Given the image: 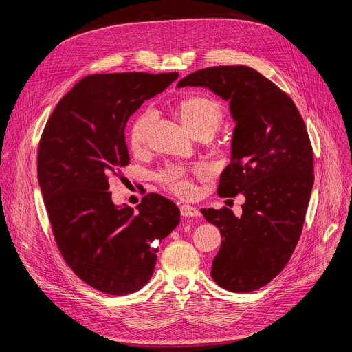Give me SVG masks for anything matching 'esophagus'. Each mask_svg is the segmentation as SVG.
I'll list each match as a JSON object with an SVG mask.
<instances>
[{
  "instance_id": "esophagus-1",
  "label": "esophagus",
  "mask_w": 352,
  "mask_h": 352,
  "mask_svg": "<svg viewBox=\"0 0 352 352\" xmlns=\"http://www.w3.org/2000/svg\"><path fill=\"white\" fill-rule=\"evenodd\" d=\"M179 210H181L182 217H197L199 216V210L190 205H182L179 208Z\"/></svg>"
}]
</instances>
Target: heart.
Listing matches in <instances>:
<instances>
[{"label":"heart","instance_id":"b5f03b06","mask_svg":"<svg viewBox=\"0 0 352 352\" xmlns=\"http://www.w3.org/2000/svg\"><path fill=\"white\" fill-rule=\"evenodd\" d=\"M182 124L193 133L200 132L213 133L223 120L221 106L212 97L204 94H193L182 98L175 107ZM156 120V113L152 109L142 111L132 122L129 131V143L132 148H139L146 142V138ZM197 174L206 173V168H197ZM159 181L170 192L179 196H190L195 192L190 174L181 166H167L159 173Z\"/></svg>","mask_w":352,"mask_h":352}]
</instances>
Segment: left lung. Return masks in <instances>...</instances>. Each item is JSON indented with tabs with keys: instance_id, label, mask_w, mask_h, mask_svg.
<instances>
[{
	"instance_id": "8db88e82",
	"label": "left lung",
	"mask_w": 352,
	"mask_h": 352,
	"mask_svg": "<svg viewBox=\"0 0 352 352\" xmlns=\"http://www.w3.org/2000/svg\"><path fill=\"white\" fill-rule=\"evenodd\" d=\"M177 86L208 87L230 103L231 163L217 193H242V214L227 208L200 213L223 238L213 280L232 292L259 289L285 267L302 232L315 179L305 122L287 93L245 65L199 69Z\"/></svg>"
}]
</instances>
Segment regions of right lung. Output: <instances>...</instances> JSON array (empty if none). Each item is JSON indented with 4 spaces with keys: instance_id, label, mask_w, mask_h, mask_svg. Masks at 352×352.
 Segmentation results:
<instances>
[{
    "instance_id": "1",
    "label": "right lung",
    "mask_w": 352,
    "mask_h": 352,
    "mask_svg": "<svg viewBox=\"0 0 352 352\" xmlns=\"http://www.w3.org/2000/svg\"><path fill=\"white\" fill-rule=\"evenodd\" d=\"M178 78L170 74H96L79 80L43 131L37 177L60 252L86 284L111 295L140 289L159 248L179 224L170 199L148 193L138 210L116 206L110 179L129 164L128 118Z\"/></svg>"
}]
</instances>
